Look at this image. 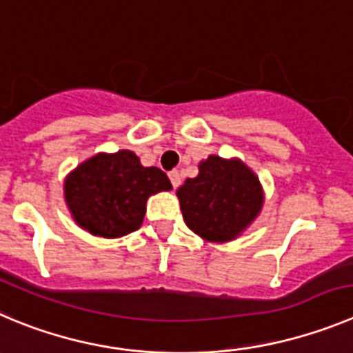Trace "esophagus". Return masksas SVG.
I'll return each instance as SVG.
<instances>
[{
	"label": "esophagus",
	"mask_w": 353,
	"mask_h": 353,
	"mask_svg": "<svg viewBox=\"0 0 353 353\" xmlns=\"http://www.w3.org/2000/svg\"><path fill=\"white\" fill-rule=\"evenodd\" d=\"M169 179H170V183H172L174 188H177L181 184V176H179V172H177V170H170Z\"/></svg>",
	"instance_id": "34e87169"
}]
</instances>
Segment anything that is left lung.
Here are the masks:
<instances>
[{
    "label": "left lung",
    "instance_id": "left-lung-1",
    "mask_svg": "<svg viewBox=\"0 0 353 353\" xmlns=\"http://www.w3.org/2000/svg\"><path fill=\"white\" fill-rule=\"evenodd\" d=\"M188 228L210 242H228L256 219L263 207L259 181L240 160L209 157L199 176L177 190Z\"/></svg>",
    "mask_w": 353,
    "mask_h": 353
}]
</instances>
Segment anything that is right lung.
<instances>
[{"label":"right lung","instance_id":"right-lung-1","mask_svg":"<svg viewBox=\"0 0 353 353\" xmlns=\"http://www.w3.org/2000/svg\"><path fill=\"white\" fill-rule=\"evenodd\" d=\"M172 184L158 167H143L136 153H99L68 176L64 195L74 221L92 235L117 239L139 230L146 200Z\"/></svg>","mask_w":353,"mask_h":353}]
</instances>
